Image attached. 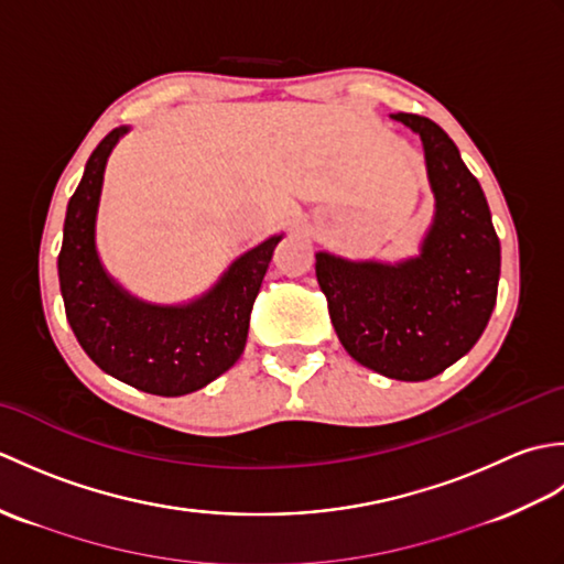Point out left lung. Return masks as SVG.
<instances>
[{
    "mask_svg": "<svg viewBox=\"0 0 564 564\" xmlns=\"http://www.w3.org/2000/svg\"><path fill=\"white\" fill-rule=\"evenodd\" d=\"M392 118L422 138L436 198L422 251L400 263L319 251L315 273L351 358L394 380H429L482 337L497 303L501 247L480 182L455 142L424 116Z\"/></svg>",
    "mask_w": 564,
    "mask_h": 564,
    "instance_id": "left-lung-1",
    "label": "left lung"
}]
</instances>
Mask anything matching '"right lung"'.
Listing matches in <instances>:
<instances>
[{
  "instance_id": "obj_1",
  "label": "right lung",
  "mask_w": 564,
  "mask_h": 564,
  "mask_svg": "<svg viewBox=\"0 0 564 564\" xmlns=\"http://www.w3.org/2000/svg\"><path fill=\"white\" fill-rule=\"evenodd\" d=\"M128 126L113 128L84 166L67 203L57 257L65 315L79 346L106 373L142 392L178 398L206 388L245 351L249 315L283 235L249 249L223 279L186 305H150L104 271L94 232L104 170Z\"/></svg>"
}]
</instances>
